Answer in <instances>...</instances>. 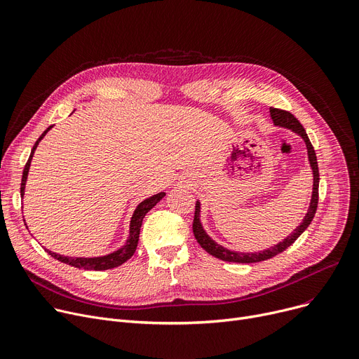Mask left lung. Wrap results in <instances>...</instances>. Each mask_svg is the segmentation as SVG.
Listing matches in <instances>:
<instances>
[{
  "mask_svg": "<svg viewBox=\"0 0 359 359\" xmlns=\"http://www.w3.org/2000/svg\"><path fill=\"white\" fill-rule=\"evenodd\" d=\"M271 111V118L273 121L275 126H280V128H287L292 132H295L297 135H299L301 138L304 140L306 147H307V154H309V161H310V167L313 170V192H311V201L309 205V211L306 214V217L303 218V222H301L298 227L282 241H279L275 246L266 249V250H262V252H253V253H243V252H234V250H229L225 249L221 244H218L217 241H214L206 231L202 227V222H201V202L196 201V206H195V218H194V234L195 238L198 240V243L201 244V248L203 250L208 252L210 255H212L217 259L225 260V262H236V263H256V262H263V260H268L279 253L284 252L285 249H288L291 244L303 234L309 225L311 224L314 214L317 211V203H318V165H317V157L314 153V148L306 134V129L303 128L297 118L294 115H291L290 111L285 110H279V109H269Z\"/></svg>",
  "mask_w": 359,
  "mask_h": 359,
  "instance_id": "8db88e82",
  "label": "left lung"
}]
</instances>
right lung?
<instances>
[{"label": "right lung", "mask_w": 359, "mask_h": 359, "mask_svg": "<svg viewBox=\"0 0 359 359\" xmlns=\"http://www.w3.org/2000/svg\"><path fill=\"white\" fill-rule=\"evenodd\" d=\"M52 126H49L43 134L39 137V140L36 141V144L33 145V149L30 153V157L25 165L23 170V177H22V187H20V195L25 196V187H26V180H27V175H29V168H30V163H32V157L34 154V149L39 145L41 140L48 134V130ZM165 196V192H160L157 195H153L148 199H144L132 214L130 218V224H129V237L126 240V243L123 246L115 252H111L109 255L104 256H99V257H71V256H64V255H58V253H53L48 249H45L53 259L60 260L62 263H67V265H71L74 268H79V269H87V271H106V269H113L116 266H121L122 263H125L128 259L132 257V255L135 253L137 246H138V240H140V230H141V225H142V219L147 215V212L154 208L157 205V202H160L163 198Z\"/></svg>", "instance_id": "obj_1"}]
</instances>
